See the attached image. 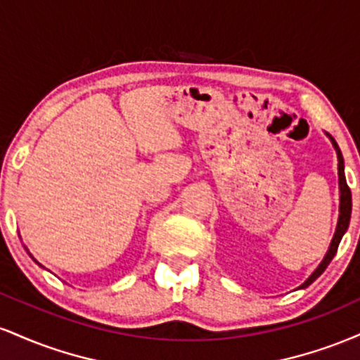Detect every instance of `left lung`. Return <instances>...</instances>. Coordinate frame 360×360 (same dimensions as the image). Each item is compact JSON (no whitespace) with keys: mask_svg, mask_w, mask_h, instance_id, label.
Segmentation results:
<instances>
[{"mask_svg":"<svg viewBox=\"0 0 360 360\" xmlns=\"http://www.w3.org/2000/svg\"><path fill=\"white\" fill-rule=\"evenodd\" d=\"M328 135V134H326ZM330 140H332L333 147H335V152H337V159H338V188H340V214H338V221H337V229H335V233H333V238L332 242H330V247L328 250H326L323 260L320 262V266L316 267L315 272H313L309 278L304 281L303 284H301V288H308L309 284L315 281L318 276H321V272L326 269V266H328L330 262H332L333 255L337 254V249H338V243H340L342 237H344V233L347 232V229H349V221H350V213H352V194H350V188L347 186V181H345V171H344V157H342V152L340 148H338L335 139L332 137V135H328Z\"/></svg>","mask_w":360,"mask_h":360,"instance_id":"obj_1","label":"left lung"}]
</instances>
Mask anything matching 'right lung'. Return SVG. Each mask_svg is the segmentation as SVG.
Listing matches in <instances>:
<instances>
[{
    "label": "right lung",
    "mask_w": 360,
    "mask_h": 360,
    "mask_svg": "<svg viewBox=\"0 0 360 360\" xmlns=\"http://www.w3.org/2000/svg\"><path fill=\"white\" fill-rule=\"evenodd\" d=\"M30 257H32V254H30ZM32 259H34V257H32ZM35 260V259H34ZM35 262H37V260H35ZM37 264H39V262H37ZM39 266H40V264H39Z\"/></svg>",
    "instance_id": "add662e5"
}]
</instances>
